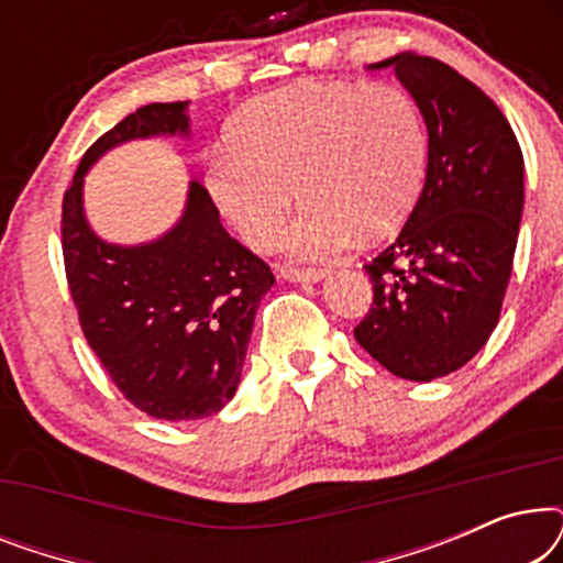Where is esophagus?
I'll list each match as a JSON object with an SVG mask.
<instances>
[{"label":"esophagus","instance_id":"obj_1","mask_svg":"<svg viewBox=\"0 0 563 563\" xmlns=\"http://www.w3.org/2000/svg\"><path fill=\"white\" fill-rule=\"evenodd\" d=\"M282 279L287 282H320L325 272L322 268H312V266H282L279 268Z\"/></svg>","mask_w":563,"mask_h":563}]
</instances>
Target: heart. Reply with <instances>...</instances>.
<instances>
[{
  "label": "heart",
  "instance_id": "1",
  "mask_svg": "<svg viewBox=\"0 0 563 563\" xmlns=\"http://www.w3.org/2000/svg\"><path fill=\"white\" fill-rule=\"evenodd\" d=\"M426 174L418 107L391 84L307 81L249 102L233 145L207 161V187L251 249L284 233L297 195L307 205L287 235L299 258H328L358 233L376 238L410 210Z\"/></svg>",
  "mask_w": 563,
  "mask_h": 563
}]
</instances>
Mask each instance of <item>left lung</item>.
<instances>
[{
	"mask_svg": "<svg viewBox=\"0 0 563 563\" xmlns=\"http://www.w3.org/2000/svg\"><path fill=\"white\" fill-rule=\"evenodd\" d=\"M395 66L428 125V172L399 235L364 264L374 302L353 335L395 376L430 382L489 341L510 284L522 214V153L484 91L443 60Z\"/></svg>",
	"mask_w": 563,
	"mask_h": 563,
	"instance_id": "left-lung-1",
	"label": "left lung"
}]
</instances>
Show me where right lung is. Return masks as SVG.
Returning <instances> with one entry per match:
<instances>
[{
	"mask_svg": "<svg viewBox=\"0 0 563 563\" xmlns=\"http://www.w3.org/2000/svg\"><path fill=\"white\" fill-rule=\"evenodd\" d=\"M161 133H189L187 102L145 104L84 153L60 205V249L81 333L122 397L151 418L202 420L235 395L274 274L228 235L199 181L179 225L158 241L122 249L91 233L87 168L112 145Z\"/></svg>",
	"mask_w": 563,
	"mask_h": 563,
	"instance_id": "add662e5",
	"label": "right lung"
}]
</instances>
